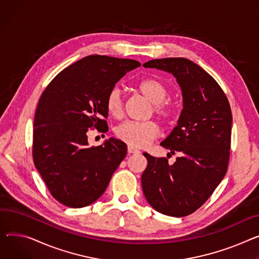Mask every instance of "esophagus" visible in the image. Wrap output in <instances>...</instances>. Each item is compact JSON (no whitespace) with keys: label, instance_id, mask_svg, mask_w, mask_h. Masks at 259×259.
Returning a JSON list of instances; mask_svg holds the SVG:
<instances>
[{"label":"esophagus","instance_id":"esophagus-1","mask_svg":"<svg viewBox=\"0 0 259 259\" xmlns=\"http://www.w3.org/2000/svg\"><path fill=\"white\" fill-rule=\"evenodd\" d=\"M128 153L129 154H136V153H140V151L132 148V147H130V146H128Z\"/></svg>","mask_w":259,"mask_h":259}]
</instances>
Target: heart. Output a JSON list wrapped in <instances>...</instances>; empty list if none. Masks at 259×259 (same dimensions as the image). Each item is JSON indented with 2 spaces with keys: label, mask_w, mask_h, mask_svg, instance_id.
<instances>
[{
  "label": "heart",
  "mask_w": 259,
  "mask_h": 259,
  "mask_svg": "<svg viewBox=\"0 0 259 259\" xmlns=\"http://www.w3.org/2000/svg\"><path fill=\"white\" fill-rule=\"evenodd\" d=\"M136 91L150 103V113L156 115L160 122L169 127L174 124L177 116V105L167 100L168 89L161 81L155 78H147L136 84ZM105 107L109 115L119 118L124 112V100L117 88L111 89L105 98ZM159 134V127L154 120L146 122H126L119 125L115 135L119 141L132 148H144L154 141Z\"/></svg>",
  "instance_id": "1"
}]
</instances>
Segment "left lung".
<instances>
[{"instance_id": "left-lung-1", "label": "left lung", "mask_w": 259, "mask_h": 259, "mask_svg": "<svg viewBox=\"0 0 259 259\" xmlns=\"http://www.w3.org/2000/svg\"><path fill=\"white\" fill-rule=\"evenodd\" d=\"M173 74L181 86L183 110L178 125L160 144L178 154L165 157L144 153L143 192L157 211L170 217L192 214L208 200L228 169L232 113L219 83L195 62L178 57L144 63Z\"/></svg>"}]
</instances>
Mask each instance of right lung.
<instances>
[{"label": "right lung", "mask_w": 259, "mask_h": 259, "mask_svg": "<svg viewBox=\"0 0 259 259\" xmlns=\"http://www.w3.org/2000/svg\"><path fill=\"white\" fill-rule=\"evenodd\" d=\"M133 59L86 56L65 67L44 91L34 117L32 157L50 194L72 208L99 199L125 158L127 146L110 139L89 147L88 132L108 130L105 98Z\"/></svg>", "instance_id": "obj_1"}]
</instances>
